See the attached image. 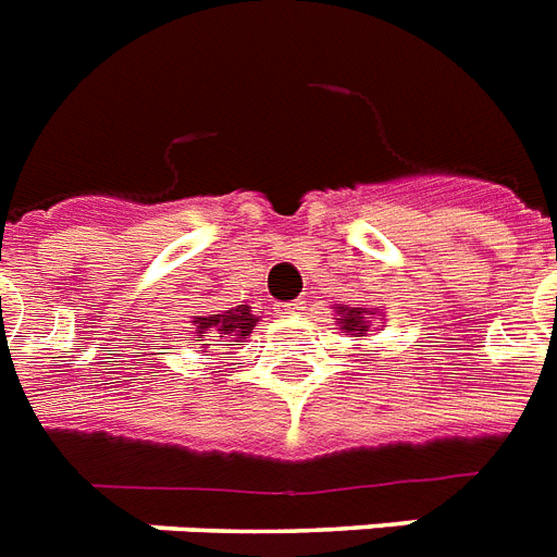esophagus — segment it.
Segmentation results:
<instances>
[{
  "label": "esophagus",
  "mask_w": 557,
  "mask_h": 557,
  "mask_svg": "<svg viewBox=\"0 0 557 557\" xmlns=\"http://www.w3.org/2000/svg\"><path fill=\"white\" fill-rule=\"evenodd\" d=\"M284 310V313H299L301 307H305V301L301 299H293V301H282V305H278Z\"/></svg>",
  "instance_id": "1"
}]
</instances>
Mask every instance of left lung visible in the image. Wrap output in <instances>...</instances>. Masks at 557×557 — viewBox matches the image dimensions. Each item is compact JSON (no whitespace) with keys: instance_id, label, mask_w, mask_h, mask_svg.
Segmentation results:
<instances>
[{"instance_id":"1","label":"left lung","mask_w":557,"mask_h":557,"mask_svg":"<svg viewBox=\"0 0 557 557\" xmlns=\"http://www.w3.org/2000/svg\"><path fill=\"white\" fill-rule=\"evenodd\" d=\"M345 313V310H342ZM368 313L371 310H364V307H354V310H348L345 313V319H342V331L345 333H354V331H368Z\"/></svg>"}]
</instances>
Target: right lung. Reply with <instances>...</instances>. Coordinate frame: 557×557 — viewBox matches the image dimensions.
<instances>
[{
  "label": "right lung",
  "mask_w": 557,
  "mask_h": 557,
  "mask_svg": "<svg viewBox=\"0 0 557 557\" xmlns=\"http://www.w3.org/2000/svg\"><path fill=\"white\" fill-rule=\"evenodd\" d=\"M258 315H252V310L247 305L230 307L224 313H212V315H195V327L198 333H226V336H235V342L250 336L252 327H256ZM201 342V336H198Z\"/></svg>",
  "instance_id": "right-lung-1"
}]
</instances>
